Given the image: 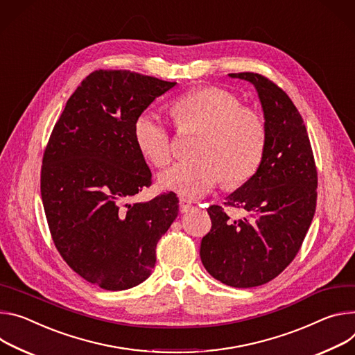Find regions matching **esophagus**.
Listing matches in <instances>:
<instances>
[{
	"label": "esophagus",
	"mask_w": 355,
	"mask_h": 355,
	"mask_svg": "<svg viewBox=\"0 0 355 355\" xmlns=\"http://www.w3.org/2000/svg\"><path fill=\"white\" fill-rule=\"evenodd\" d=\"M191 203L189 202V200H186V199H180V202H179V209H180V213H187V211H190L191 210Z\"/></svg>",
	"instance_id": "obj_1"
}]
</instances>
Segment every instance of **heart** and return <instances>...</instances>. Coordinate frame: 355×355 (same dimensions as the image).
I'll list each match as a JSON object with an SVG mask.
<instances>
[{"label": "heart", "instance_id": "heart-1", "mask_svg": "<svg viewBox=\"0 0 355 355\" xmlns=\"http://www.w3.org/2000/svg\"><path fill=\"white\" fill-rule=\"evenodd\" d=\"M179 130H202L194 155L199 159L172 165L159 175V186L182 198L199 199L223 179L227 184L247 182L259 168L266 148V125L258 111L241 105L234 93L214 86L179 96L172 105ZM139 152L155 166L172 157V137L164 118L150 110L134 123Z\"/></svg>", "mask_w": 355, "mask_h": 355}]
</instances>
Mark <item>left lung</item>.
<instances>
[{
	"label": "left lung",
	"instance_id": "1",
	"mask_svg": "<svg viewBox=\"0 0 355 355\" xmlns=\"http://www.w3.org/2000/svg\"><path fill=\"white\" fill-rule=\"evenodd\" d=\"M258 92L266 125V148L258 171L225 206L248 217L231 220L210 206L211 230L200 258L211 277L232 288L263 285L293 261L311 224L318 200V171L303 118L289 96L262 74L231 73Z\"/></svg>",
	"mask_w": 355,
	"mask_h": 355
}]
</instances>
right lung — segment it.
<instances>
[{
  "label": "right lung",
  "mask_w": 355,
  "mask_h": 355,
  "mask_svg": "<svg viewBox=\"0 0 355 355\" xmlns=\"http://www.w3.org/2000/svg\"><path fill=\"white\" fill-rule=\"evenodd\" d=\"M175 85L130 70H96L67 100L46 145L41 194L52 240L66 263L101 289L144 282L157 241L178 217L172 191L127 203L152 183L135 144V118Z\"/></svg>",
  "instance_id": "right-lung-1"
}]
</instances>
